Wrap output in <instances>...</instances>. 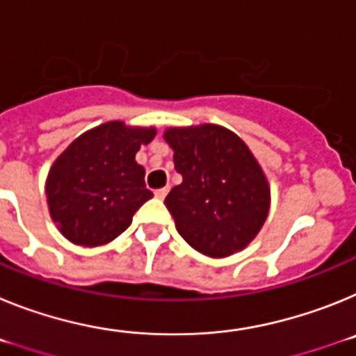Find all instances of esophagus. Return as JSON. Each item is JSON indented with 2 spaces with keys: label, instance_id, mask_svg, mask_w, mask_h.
<instances>
[{
  "label": "esophagus",
  "instance_id": "obj_1",
  "mask_svg": "<svg viewBox=\"0 0 356 356\" xmlns=\"http://www.w3.org/2000/svg\"><path fill=\"white\" fill-rule=\"evenodd\" d=\"M168 193H169V187H163V188H156L155 191V196L159 197V200H163V197L168 196Z\"/></svg>",
  "mask_w": 356,
  "mask_h": 356
}]
</instances>
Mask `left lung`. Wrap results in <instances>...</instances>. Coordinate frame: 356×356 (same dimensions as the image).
Listing matches in <instances>:
<instances>
[{
	"label": "left lung",
	"instance_id": "8db88e82",
	"mask_svg": "<svg viewBox=\"0 0 356 356\" xmlns=\"http://www.w3.org/2000/svg\"><path fill=\"white\" fill-rule=\"evenodd\" d=\"M163 139L184 178L163 201L178 234L213 259L244 250L266 222L271 203L267 178L250 147L217 124L169 128Z\"/></svg>",
	"mask_w": 356,
	"mask_h": 356
}]
</instances>
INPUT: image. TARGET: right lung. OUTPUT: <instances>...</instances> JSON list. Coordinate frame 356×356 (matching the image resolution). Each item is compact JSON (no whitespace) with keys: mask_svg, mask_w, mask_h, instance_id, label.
Masks as SVG:
<instances>
[{"mask_svg":"<svg viewBox=\"0 0 356 356\" xmlns=\"http://www.w3.org/2000/svg\"><path fill=\"white\" fill-rule=\"evenodd\" d=\"M155 128L110 121L85 131L53 162L46 180L51 219L78 246H102L131 225L134 213L153 197L135 155Z\"/></svg>","mask_w":356,"mask_h":356,"instance_id":"obj_1","label":"right lung"}]
</instances>
